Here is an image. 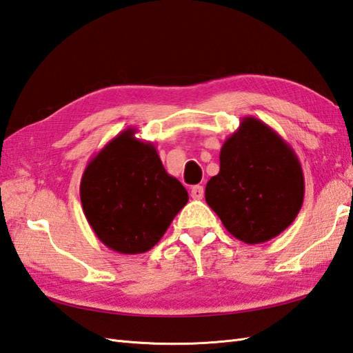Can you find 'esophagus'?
<instances>
[{"instance_id": "34e87169", "label": "esophagus", "mask_w": 353, "mask_h": 353, "mask_svg": "<svg viewBox=\"0 0 353 353\" xmlns=\"http://www.w3.org/2000/svg\"><path fill=\"white\" fill-rule=\"evenodd\" d=\"M203 196H205V188H203V186H201V185L192 186V188H191V197L192 199L200 200V199H203Z\"/></svg>"}]
</instances>
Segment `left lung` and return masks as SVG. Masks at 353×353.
Here are the masks:
<instances>
[{
  "mask_svg": "<svg viewBox=\"0 0 353 353\" xmlns=\"http://www.w3.org/2000/svg\"><path fill=\"white\" fill-rule=\"evenodd\" d=\"M305 196L299 157L272 127L244 117L224 141L220 171L205 190L209 208L245 244L281 235L296 220Z\"/></svg>",
  "mask_w": 353,
  "mask_h": 353,
  "instance_id": "obj_1",
  "label": "left lung"
}]
</instances>
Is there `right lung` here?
Wrapping results in <instances>:
<instances>
[{
	"mask_svg": "<svg viewBox=\"0 0 353 353\" xmlns=\"http://www.w3.org/2000/svg\"><path fill=\"white\" fill-rule=\"evenodd\" d=\"M118 133L86 165L80 200L89 226L110 250L145 253L188 203V192L165 171L156 147Z\"/></svg>",
	"mask_w": 353,
	"mask_h": 353,
	"instance_id": "1",
	"label": "right lung"
}]
</instances>
